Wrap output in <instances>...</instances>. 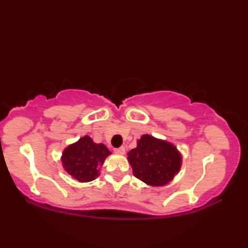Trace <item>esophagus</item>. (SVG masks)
Wrapping results in <instances>:
<instances>
[{
	"instance_id": "obj_1",
	"label": "esophagus",
	"mask_w": 248,
	"mask_h": 248,
	"mask_svg": "<svg viewBox=\"0 0 248 248\" xmlns=\"http://www.w3.org/2000/svg\"><path fill=\"white\" fill-rule=\"evenodd\" d=\"M115 152H116L117 154H124V153H125L124 146H120V148L115 149Z\"/></svg>"
}]
</instances>
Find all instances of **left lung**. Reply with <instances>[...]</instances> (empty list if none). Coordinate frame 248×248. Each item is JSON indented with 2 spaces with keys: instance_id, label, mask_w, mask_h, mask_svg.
Segmentation results:
<instances>
[{
  "instance_id": "obj_1",
  "label": "left lung",
  "mask_w": 248,
  "mask_h": 248,
  "mask_svg": "<svg viewBox=\"0 0 248 248\" xmlns=\"http://www.w3.org/2000/svg\"><path fill=\"white\" fill-rule=\"evenodd\" d=\"M133 175L151 186H164L178 173L180 154L173 144L144 134L128 153Z\"/></svg>"
}]
</instances>
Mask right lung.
I'll return each mask as SVG.
<instances>
[{
    "label": "right lung",
    "mask_w": 248,
    "mask_h": 248,
    "mask_svg": "<svg viewBox=\"0 0 248 248\" xmlns=\"http://www.w3.org/2000/svg\"><path fill=\"white\" fill-rule=\"evenodd\" d=\"M109 154L110 151L103 143H95L89 136H85L63 151L62 164L75 179L86 183L99 175L98 169Z\"/></svg>",
    "instance_id": "right-lung-1"
}]
</instances>
